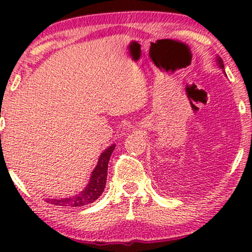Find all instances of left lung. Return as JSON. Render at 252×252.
Masks as SVG:
<instances>
[{
  "label": "left lung",
  "instance_id": "1",
  "mask_svg": "<svg viewBox=\"0 0 252 252\" xmlns=\"http://www.w3.org/2000/svg\"><path fill=\"white\" fill-rule=\"evenodd\" d=\"M217 63H218V65H219V67H220V68H222V70H224V63H222L221 58H220V57H218V56H217ZM224 73H225V71H224Z\"/></svg>",
  "mask_w": 252,
  "mask_h": 252
}]
</instances>
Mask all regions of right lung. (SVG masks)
<instances>
[{"instance_id": "1", "label": "right lung", "mask_w": 252, "mask_h": 252, "mask_svg": "<svg viewBox=\"0 0 252 252\" xmlns=\"http://www.w3.org/2000/svg\"><path fill=\"white\" fill-rule=\"evenodd\" d=\"M1 136V135H0ZM115 144H111L109 148H106L100 154L98 158L97 166L94 167V172L91 173L90 176L89 184L82 192L73 196H68V198L63 199H46V201L50 202L52 205H57V206H65V207H80L85 206V205L91 204L94 200L99 198L100 194L103 193L105 189L106 184V176H108V163L111 156L112 152L115 149Z\"/></svg>"}]
</instances>
